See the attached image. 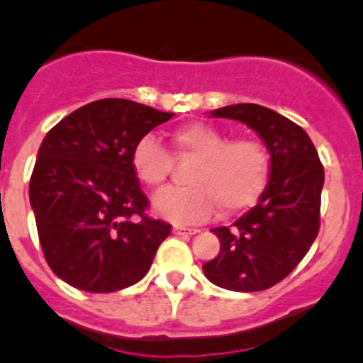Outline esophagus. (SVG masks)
<instances>
[{"label": "esophagus", "mask_w": 363, "mask_h": 363, "mask_svg": "<svg viewBox=\"0 0 363 363\" xmlns=\"http://www.w3.org/2000/svg\"><path fill=\"white\" fill-rule=\"evenodd\" d=\"M172 233H174V234H184V236H192V234L200 233V229H194V227L174 225V227H172Z\"/></svg>", "instance_id": "esophagus-1"}]
</instances>
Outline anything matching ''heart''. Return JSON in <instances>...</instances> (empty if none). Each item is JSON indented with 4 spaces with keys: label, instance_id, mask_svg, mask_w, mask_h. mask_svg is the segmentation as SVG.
I'll list each match as a JSON object with an SVG mask.
<instances>
[{
    "label": "heart",
    "instance_id": "heart-1",
    "mask_svg": "<svg viewBox=\"0 0 363 363\" xmlns=\"http://www.w3.org/2000/svg\"><path fill=\"white\" fill-rule=\"evenodd\" d=\"M176 160L192 158L185 187H167L152 198L158 216L174 223L207 220L218 207L221 216L251 209L271 179V154L258 138L229 140L207 123H189L172 133ZM136 178L158 187L172 171V156L154 136L138 140L130 156Z\"/></svg>",
    "mask_w": 363,
    "mask_h": 363
}]
</instances>
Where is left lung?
<instances>
[{
    "mask_svg": "<svg viewBox=\"0 0 363 363\" xmlns=\"http://www.w3.org/2000/svg\"><path fill=\"white\" fill-rule=\"evenodd\" d=\"M255 130L271 154L264 196L230 227H214L220 252L203 264L205 277L236 293L264 291L284 280L307 255L320 229L323 167L300 125L256 104L209 112Z\"/></svg>",
    "mask_w": 363,
    "mask_h": 363,
    "instance_id": "8db88e82",
    "label": "left lung"
}]
</instances>
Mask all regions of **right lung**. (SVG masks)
<instances>
[{
    "mask_svg": "<svg viewBox=\"0 0 363 363\" xmlns=\"http://www.w3.org/2000/svg\"><path fill=\"white\" fill-rule=\"evenodd\" d=\"M174 116L130 99L105 98L70 112L47 133L28 187L45 259L86 293L142 280L171 225L145 214L130 165L138 140Z\"/></svg>",
    "mask_w": 363,
    "mask_h": 363,
    "instance_id": "right-lung-1",
    "label": "right lung"
}]
</instances>
